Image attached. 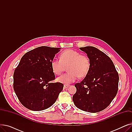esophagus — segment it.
I'll list each match as a JSON object with an SVG mask.
<instances>
[{"instance_id":"obj_1","label":"esophagus","mask_w":132,"mask_h":132,"mask_svg":"<svg viewBox=\"0 0 132 132\" xmlns=\"http://www.w3.org/2000/svg\"><path fill=\"white\" fill-rule=\"evenodd\" d=\"M70 85H64V87H65V89H68V87H70Z\"/></svg>"}]
</instances>
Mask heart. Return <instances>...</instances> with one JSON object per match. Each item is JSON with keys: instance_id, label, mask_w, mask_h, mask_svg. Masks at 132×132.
I'll use <instances>...</instances> for the list:
<instances>
[{"instance_id": "heart-1", "label": "heart", "mask_w": 132, "mask_h": 132, "mask_svg": "<svg viewBox=\"0 0 132 132\" xmlns=\"http://www.w3.org/2000/svg\"><path fill=\"white\" fill-rule=\"evenodd\" d=\"M52 72L60 75L67 66V73L58 78L57 81L65 84H70L78 78L88 75L90 70L91 64L89 57L73 50L68 49L62 52L60 59H53L51 62Z\"/></svg>"}]
</instances>
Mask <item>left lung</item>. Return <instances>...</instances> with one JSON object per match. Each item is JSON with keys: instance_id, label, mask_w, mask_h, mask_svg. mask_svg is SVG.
I'll use <instances>...</instances> for the list:
<instances>
[{"instance_id": "obj_1", "label": "left lung", "mask_w": 132, "mask_h": 132, "mask_svg": "<svg viewBox=\"0 0 132 132\" xmlns=\"http://www.w3.org/2000/svg\"><path fill=\"white\" fill-rule=\"evenodd\" d=\"M90 61L89 73L77 83L73 96L75 105L86 112L95 113L104 110L111 103L118 90L119 75L112 60L93 46L80 47Z\"/></svg>"}]
</instances>
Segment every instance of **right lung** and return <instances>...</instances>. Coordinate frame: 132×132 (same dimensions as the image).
Here are the masks:
<instances>
[{
    "instance_id": "1",
    "label": "right lung",
    "mask_w": 132,
    "mask_h": 132,
    "mask_svg": "<svg viewBox=\"0 0 132 132\" xmlns=\"http://www.w3.org/2000/svg\"><path fill=\"white\" fill-rule=\"evenodd\" d=\"M59 47L40 46L25 53L13 74V88L21 103L32 111H42L52 105L63 89L55 79L51 62Z\"/></svg>"
}]
</instances>
